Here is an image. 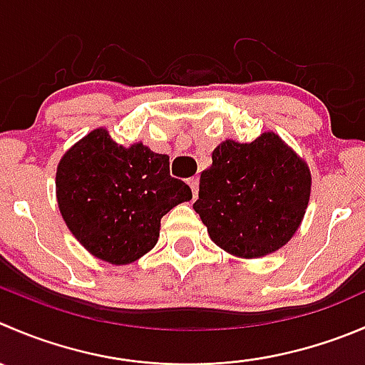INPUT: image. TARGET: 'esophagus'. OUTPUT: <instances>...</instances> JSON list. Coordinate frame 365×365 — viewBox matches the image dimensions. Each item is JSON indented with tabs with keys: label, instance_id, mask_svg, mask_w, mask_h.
<instances>
[{
	"label": "esophagus",
	"instance_id": "obj_1",
	"mask_svg": "<svg viewBox=\"0 0 365 365\" xmlns=\"http://www.w3.org/2000/svg\"><path fill=\"white\" fill-rule=\"evenodd\" d=\"M189 185H190V190H192V196L197 197V190H200V178H197V176L189 178Z\"/></svg>",
	"mask_w": 365,
	"mask_h": 365
}]
</instances>
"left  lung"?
Returning a JSON list of instances; mask_svg holds the SVG:
<instances>
[{
    "label": "left lung",
    "mask_w": 365,
    "mask_h": 365,
    "mask_svg": "<svg viewBox=\"0 0 365 365\" xmlns=\"http://www.w3.org/2000/svg\"><path fill=\"white\" fill-rule=\"evenodd\" d=\"M307 162L274 132L253 143L225 140L201 173L192 205L210 239L240 258L274 253L299 228L310 200Z\"/></svg>",
    "instance_id": "left-lung-1"
}]
</instances>
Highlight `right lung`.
Masks as SVG:
<instances>
[{
	"label": "right lung",
	"instance_id": "obj_1",
	"mask_svg": "<svg viewBox=\"0 0 365 365\" xmlns=\"http://www.w3.org/2000/svg\"><path fill=\"white\" fill-rule=\"evenodd\" d=\"M56 201L67 228L91 255L125 265L153 250L160 219L192 200L169 175V157L135 143L125 148L96 128L63 153L56 168Z\"/></svg>",
	"mask_w": 365,
	"mask_h": 365
}]
</instances>
